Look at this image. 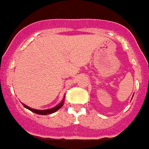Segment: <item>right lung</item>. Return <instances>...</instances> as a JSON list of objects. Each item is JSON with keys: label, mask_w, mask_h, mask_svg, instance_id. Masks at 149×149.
Listing matches in <instances>:
<instances>
[{"label": "right lung", "mask_w": 149, "mask_h": 149, "mask_svg": "<svg viewBox=\"0 0 149 149\" xmlns=\"http://www.w3.org/2000/svg\"><path fill=\"white\" fill-rule=\"evenodd\" d=\"M63 103H64V100H63L61 102L58 104V106H56L54 108H52V109H45V110H39V109H31L29 106H27L24 104H23L24 106L25 107L26 109H29V110H31V112H33L35 113H37V114H40V115H47V114H51V113H55L56 112L58 109H59L61 108L62 106H63Z\"/></svg>", "instance_id": "right-lung-1"}]
</instances>
